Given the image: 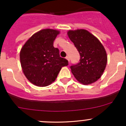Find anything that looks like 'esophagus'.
<instances>
[{
    "label": "esophagus",
    "instance_id": "1",
    "mask_svg": "<svg viewBox=\"0 0 126 126\" xmlns=\"http://www.w3.org/2000/svg\"><path fill=\"white\" fill-rule=\"evenodd\" d=\"M66 59L68 60V61L69 62V61H70V59H69V57H68V56H66Z\"/></svg>",
    "mask_w": 126,
    "mask_h": 126
}]
</instances>
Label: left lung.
Returning <instances> with one entry per match:
<instances>
[{
    "label": "left lung",
    "mask_w": 126,
    "mask_h": 126,
    "mask_svg": "<svg viewBox=\"0 0 126 126\" xmlns=\"http://www.w3.org/2000/svg\"><path fill=\"white\" fill-rule=\"evenodd\" d=\"M68 36L80 54L79 62L70 66L76 79L84 85L101 77L107 62L106 51L97 38L83 29L69 30Z\"/></svg>",
    "instance_id": "obj_1"
}]
</instances>
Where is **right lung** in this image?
<instances>
[{"instance_id":"1","label":"right lung","mask_w":126,"mask_h":126,"mask_svg":"<svg viewBox=\"0 0 126 126\" xmlns=\"http://www.w3.org/2000/svg\"><path fill=\"white\" fill-rule=\"evenodd\" d=\"M59 32L43 29L33 35L20 52L24 75L33 84L46 87L55 81L62 67L68 61L60 57L59 49L54 47V41Z\"/></svg>"}]
</instances>
